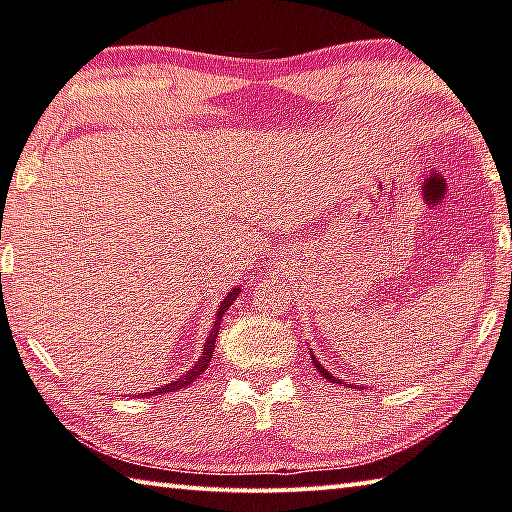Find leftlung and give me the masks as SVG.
<instances>
[{
	"instance_id": "left-lung-1",
	"label": "left lung",
	"mask_w": 512,
	"mask_h": 512,
	"mask_svg": "<svg viewBox=\"0 0 512 512\" xmlns=\"http://www.w3.org/2000/svg\"><path fill=\"white\" fill-rule=\"evenodd\" d=\"M311 360H313V365H315V369H318V371H320V374H322L324 378H327V380H331V383H333V380H336V383H342V380H338L336 376H333V374H329V371H327V369H324V367L320 365V362H318V358H313V356H311Z\"/></svg>"
}]
</instances>
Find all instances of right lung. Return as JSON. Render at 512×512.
Listing matches in <instances>:
<instances>
[{"label": "right lung", "instance_id": "add662e5", "mask_svg": "<svg viewBox=\"0 0 512 512\" xmlns=\"http://www.w3.org/2000/svg\"><path fill=\"white\" fill-rule=\"evenodd\" d=\"M239 293H241V288H232V291L226 295V300L219 304L215 327H212L210 336H208V340H206V345H203V349H201V356H199V360H197V365L185 371V374H183L181 378H176V380H172V383H167V385H163V387H159V389H154V392H147L145 396H156V394H165V392H174V389L188 387L190 383H194V380H197V378L203 374V371L208 369V365L212 362V351H215L217 333H219V327H221V315H224V313L230 309V304L237 300Z\"/></svg>", "mask_w": 512, "mask_h": 512}]
</instances>
